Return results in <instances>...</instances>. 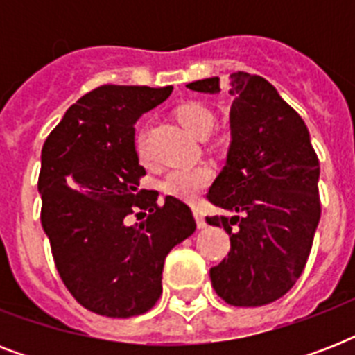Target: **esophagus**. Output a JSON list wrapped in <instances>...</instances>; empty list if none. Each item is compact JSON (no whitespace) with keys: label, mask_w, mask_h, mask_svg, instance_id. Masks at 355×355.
I'll list each match as a JSON object with an SVG mask.
<instances>
[{"label":"esophagus","mask_w":355,"mask_h":355,"mask_svg":"<svg viewBox=\"0 0 355 355\" xmlns=\"http://www.w3.org/2000/svg\"><path fill=\"white\" fill-rule=\"evenodd\" d=\"M193 217L195 221H197V227L199 228H205L206 227V219H205V214L199 210V208H193Z\"/></svg>","instance_id":"1"}]
</instances>
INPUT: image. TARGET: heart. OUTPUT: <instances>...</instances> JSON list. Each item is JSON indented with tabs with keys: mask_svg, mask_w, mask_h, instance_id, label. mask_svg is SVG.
I'll list each match as a JSON object with an SVG mask.
<instances>
[{
	"mask_svg": "<svg viewBox=\"0 0 355 355\" xmlns=\"http://www.w3.org/2000/svg\"><path fill=\"white\" fill-rule=\"evenodd\" d=\"M175 116L180 121V125L197 138L208 136V132L214 128V123H216L210 108H206L200 103H184L175 110ZM134 149L141 160L147 158V134H145V130H139L136 134ZM211 180H214V171H211L210 166L177 167L162 178L160 186L171 197L182 200H195L210 186Z\"/></svg>",
	"mask_w": 355,
	"mask_h": 355,
	"instance_id": "b5f03b06",
	"label": "heart"
}]
</instances>
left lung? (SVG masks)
<instances>
[{"mask_svg": "<svg viewBox=\"0 0 355 355\" xmlns=\"http://www.w3.org/2000/svg\"><path fill=\"white\" fill-rule=\"evenodd\" d=\"M228 86L232 144L208 200L236 216L206 217L230 236L228 258L210 278L227 304L256 308L284 297L306 267L320 219V166L304 119L269 80L236 71ZM188 88L221 92L217 77Z\"/></svg>", "mask_w": 355, "mask_h": 355, "instance_id": "obj_1", "label": "left lung"}]
</instances>
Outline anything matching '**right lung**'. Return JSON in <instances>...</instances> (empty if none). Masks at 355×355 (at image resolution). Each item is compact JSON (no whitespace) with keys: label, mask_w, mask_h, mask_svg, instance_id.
<instances>
[{"label":"right lung","mask_w":355,"mask_h":355,"mask_svg":"<svg viewBox=\"0 0 355 355\" xmlns=\"http://www.w3.org/2000/svg\"><path fill=\"white\" fill-rule=\"evenodd\" d=\"M173 86L105 85L68 108L42 147V227L64 286L80 306L114 319L149 311L175 245L195 232L188 205L138 189L145 169L134 123ZM134 209L139 223L126 225Z\"/></svg>","instance_id":"add662e5"}]
</instances>
